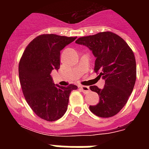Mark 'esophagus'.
<instances>
[{"instance_id": "1", "label": "esophagus", "mask_w": 149, "mask_h": 149, "mask_svg": "<svg viewBox=\"0 0 149 149\" xmlns=\"http://www.w3.org/2000/svg\"><path fill=\"white\" fill-rule=\"evenodd\" d=\"M79 87H80L81 91H83L84 93H90V91H91V90H90V87H89V86H79Z\"/></svg>"}]
</instances>
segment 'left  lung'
Masks as SVG:
<instances>
[{
  "label": "left lung",
  "mask_w": 149,
  "mask_h": 149,
  "mask_svg": "<svg viewBox=\"0 0 149 149\" xmlns=\"http://www.w3.org/2000/svg\"><path fill=\"white\" fill-rule=\"evenodd\" d=\"M76 43L89 48L95 56L94 71L105 80L104 88L90 86L98 93L99 103L90 106L100 118L113 117L125 107L136 80L134 52L122 38L111 31L79 38Z\"/></svg>",
  "instance_id": "8db88e82"
}]
</instances>
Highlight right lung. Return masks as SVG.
<instances>
[{
  "label": "right lung",
  "instance_id": "right-lung-1",
  "mask_svg": "<svg viewBox=\"0 0 149 149\" xmlns=\"http://www.w3.org/2000/svg\"><path fill=\"white\" fill-rule=\"evenodd\" d=\"M77 37L54 34L41 35L29 43L22 54L18 66L20 84L24 98L39 118L54 121L67 110L71 91L77 86L54 84L52 70L60 67V51Z\"/></svg>",
  "mask_w": 149,
  "mask_h": 149
}]
</instances>
